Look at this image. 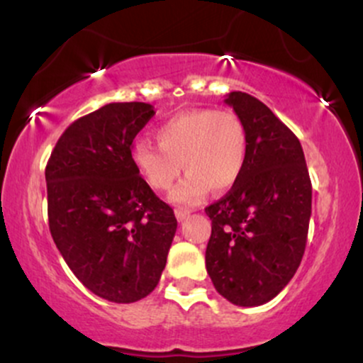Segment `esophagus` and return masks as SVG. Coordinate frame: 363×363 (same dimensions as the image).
Instances as JSON below:
<instances>
[{
	"label": "esophagus",
	"instance_id": "obj_1",
	"mask_svg": "<svg viewBox=\"0 0 363 363\" xmlns=\"http://www.w3.org/2000/svg\"><path fill=\"white\" fill-rule=\"evenodd\" d=\"M189 213H191L189 208H182V206L176 208V216H177L179 222H184L187 216H189Z\"/></svg>",
	"mask_w": 363,
	"mask_h": 363
}]
</instances>
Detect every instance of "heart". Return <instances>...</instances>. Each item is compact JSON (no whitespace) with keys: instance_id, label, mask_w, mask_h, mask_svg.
<instances>
[{"instance_id":"b5f03b06","label":"heart","mask_w":363,"mask_h":363,"mask_svg":"<svg viewBox=\"0 0 363 363\" xmlns=\"http://www.w3.org/2000/svg\"><path fill=\"white\" fill-rule=\"evenodd\" d=\"M155 138L158 147L133 145V164L157 191L169 189L184 167L186 177L170 194L177 203H198L211 187L230 189L247 164V128L234 111L179 112L157 128Z\"/></svg>"}]
</instances>
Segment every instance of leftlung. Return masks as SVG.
Returning <instances> with one entry per match:
<instances>
[{"label": "left lung", "mask_w": 363, "mask_h": 363, "mask_svg": "<svg viewBox=\"0 0 363 363\" xmlns=\"http://www.w3.org/2000/svg\"><path fill=\"white\" fill-rule=\"evenodd\" d=\"M225 102L247 128L249 153L237 184L205 208L206 272L228 302L254 307L277 297L301 266L312 186L301 141L269 107L244 91Z\"/></svg>", "instance_id": "left-lung-1"}]
</instances>
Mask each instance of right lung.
Listing matches in <instances>:
<instances>
[{
  "mask_svg": "<svg viewBox=\"0 0 363 363\" xmlns=\"http://www.w3.org/2000/svg\"><path fill=\"white\" fill-rule=\"evenodd\" d=\"M153 114L145 102L107 104L69 124L45 165L54 244L86 289L116 303L153 291L177 228L131 158Z\"/></svg>",
  "mask_w": 363,
  "mask_h": 363,
  "instance_id": "1",
  "label": "right lung"
}]
</instances>
